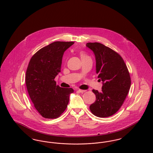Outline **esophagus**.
<instances>
[{
    "label": "esophagus",
    "instance_id": "34e87169",
    "mask_svg": "<svg viewBox=\"0 0 153 153\" xmlns=\"http://www.w3.org/2000/svg\"><path fill=\"white\" fill-rule=\"evenodd\" d=\"M78 91H79V92H81V93H83V92H86V90H83V89H78Z\"/></svg>",
    "mask_w": 153,
    "mask_h": 153
}]
</instances>
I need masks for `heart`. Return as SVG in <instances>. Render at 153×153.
Wrapping results in <instances>:
<instances>
[{"instance_id":"1","label":"heart","mask_w":153,"mask_h":153,"mask_svg":"<svg viewBox=\"0 0 153 153\" xmlns=\"http://www.w3.org/2000/svg\"><path fill=\"white\" fill-rule=\"evenodd\" d=\"M79 54H80L81 58L82 60L84 59H85V58H87L89 57V56L85 52H84V51H81V52H79Z\"/></svg>"}]
</instances>
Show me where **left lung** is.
Masks as SVG:
<instances>
[{
	"instance_id": "1",
	"label": "left lung",
	"mask_w": 153,
	"mask_h": 153,
	"mask_svg": "<svg viewBox=\"0 0 153 153\" xmlns=\"http://www.w3.org/2000/svg\"><path fill=\"white\" fill-rule=\"evenodd\" d=\"M94 53L96 73L103 85L101 92L93 89L96 100L89 109L95 116L105 118L115 114L123 104L130 88L131 78L121 55L98 42L87 43Z\"/></svg>"
}]
</instances>
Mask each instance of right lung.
Wrapping results in <instances>:
<instances>
[{"label": "right lung", "mask_w": 153, "mask_h": 153, "mask_svg": "<svg viewBox=\"0 0 153 153\" xmlns=\"http://www.w3.org/2000/svg\"><path fill=\"white\" fill-rule=\"evenodd\" d=\"M74 44L54 42L37 51L29 62L25 76L27 90L35 108L45 118L60 117L74 92L71 88L56 85L54 80L61 72L64 52Z\"/></svg>", "instance_id": "add662e5"}]
</instances>
